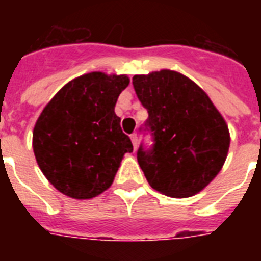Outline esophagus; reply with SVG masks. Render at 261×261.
<instances>
[{
  "label": "esophagus",
  "mask_w": 261,
  "mask_h": 261,
  "mask_svg": "<svg viewBox=\"0 0 261 261\" xmlns=\"http://www.w3.org/2000/svg\"><path fill=\"white\" fill-rule=\"evenodd\" d=\"M130 138H131V142H133V146H134V150L137 149V145H138V135L135 134H131L130 135Z\"/></svg>",
  "instance_id": "obj_1"
}]
</instances>
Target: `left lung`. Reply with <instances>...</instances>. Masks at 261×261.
<instances>
[{
  "label": "left lung",
  "instance_id": "8db88e82",
  "mask_svg": "<svg viewBox=\"0 0 261 261\" xmlns=\"http://www.w3.org/2000/svg\"><path fill=\"white\" fill-rule=\"evenodd\" d=\"M135 93L149 118L141 131L151 143H141L137 159L155 191L188 198L202 191L221 171L230 135L226 122L204 92L177 71H153L133 77Z\"/></svg>",
  "mask_w": 261,
  "mask_h": 261
}]
</instances>
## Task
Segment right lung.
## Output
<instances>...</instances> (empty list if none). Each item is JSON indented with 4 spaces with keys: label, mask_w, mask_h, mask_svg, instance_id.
<instances>
[{
    "label": "right lung",
    "mask_w": 261,
    "mask_h": 261,
    "mask_svg": "<svg viewBox=\"0 0 261 261\" xmlns=\"http://www.w3.org/2000/svg\"><path fill=\"white\" fill-rule=\"evenodd\" d=\"M127 75L88 73L67 83L44 107L34 128V153L62 194L90 199L110 188L123 155L133 151L115 114Z\"/></svg>",
    "instance_id": "add662e5"
}]
</instances>
